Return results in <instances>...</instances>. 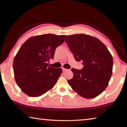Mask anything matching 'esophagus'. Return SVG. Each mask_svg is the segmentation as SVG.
<instances>
[{
  "instance_id": "esophagus-1",
  "label": "esophagus",
  "mask_w": 127,
  "mask_h": 127,
  "mask_svg": "<svg viewBox=\"0 0 127 127\" xmlns=\"http://www.w3.org/2000/svg\"><path fill=\"white\" fill-rule=\"evenodd\" d=\"M62 70H63V72H64V71H66V70H67V69H66L64 68H62Z\"/></svg>"
}]
</instances>
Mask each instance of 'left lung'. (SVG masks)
<instances>
[{
  "instance_id": "obj_1",
  "label": "left lung",
  "mask_w": 127,
  "mask_h": 127,
  "mask_svg": "<svg viewBox=\"0 0 127 127\" xmlns=\"http://www.w3.org/2000/svg\"><path fill=\"white\" fill-rule=\"evenodd\" d=\"M65 41L82 69L72 68L73 77L68 82L79 95L92 98L106 89L113 73V59L106 46L98 38L86 34L66 36Z\"/></svg>"
}]
</instances>
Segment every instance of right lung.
Here are the masks:
<instances>
[{"instance_id": "right-lung-1", "label": "right lung", "mask_w": 127, "mask_h": 127, "mask_svg": "<svg viewBox=\"0 0 127 127\" xmlns=\"http://www.w3.org/2000/svg\"><path fill=\"white\" fill-rule=\"evenodd\" d=\"M65 38V35L51 33L33 36L19 49L13 63L14 78L27 95L38 97L54 86L62 69L51 67L49 62Z\"/></svg>"}]
</instances>
